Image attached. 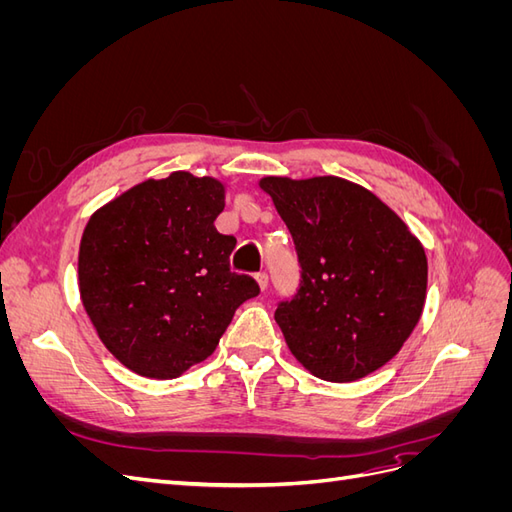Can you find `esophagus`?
Returning a JSON list of instances; mask_svg holds the SVG:
<instances>
[{
	"mask_svg": "<svg viewBox=\"0 0 512 512\" xmlns=\"http://www.w3.org/2000/svg\"><path fill=\"white\" fill-rule=\"evenodd\" d=\"M254 277H256V282H258L260 290H265V288L269 286V275H267L265 271H260V273H256Z\"/></svg>",
	"mask_w": 512,
	"mask_h": 512,
	"instance_id": "obj_1",
	"label": "esophagus"
}]
</instances>
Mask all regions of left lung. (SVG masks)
Here are the masks:
<instances>
[{"label": "left lung", "mask_w": 512, "mask_h": 512, "mask_svg": "<svg viewBox=\"0 0 512 512\" xmlns=\"http://www.w3.org/2000/svg\"><path fill=\"white\" fill-rule=\"evenodd\" d=\"M297 250L301 280L275 322L290 352L329 382L376 371L421 318L427 258L421 241L380 198L352 181H260Z\"/></svg>", "instance_id": "1"}]
</instances>
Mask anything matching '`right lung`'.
Returning <instances> with one entry per match:
<instances>
[{
  "mask_svg": "<svg viewBox=\"0 0 512 512\" xmlns=\"http://www.w3.org/2000/svg\"><path fill=\"white\" fill-rule=\"evenodd\" d=\"M224 185L190 173L149 179L91 215L79 250L83 307L117 361L170 380L205 361L235 309L260 292L230 271L237 239L213 222Z\"/></svg>",
  "mask_w": 512,
  "mask_h": 512,
  "instance_id": "1",
  "label": "right lung"
}]
</instances>
